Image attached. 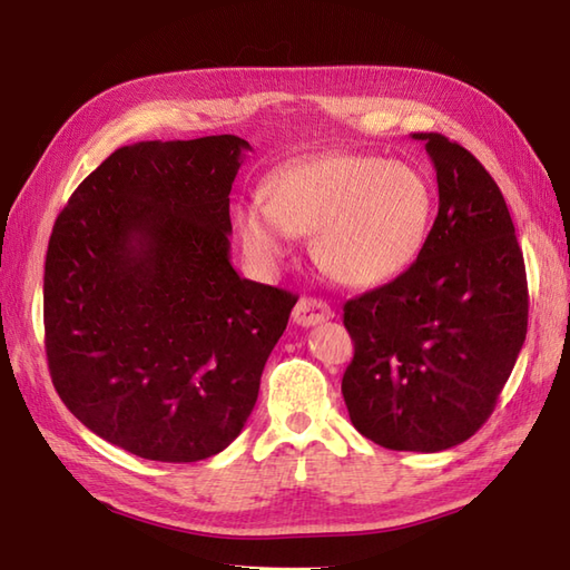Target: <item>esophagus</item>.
Segmentation results:
<instances>
[{
  "instance_id": "esophagus-1",
  "label": "esophagus",
  "mask_w": 570,
  "mask_h": 570,
  "mask_svg": "<svg viewBox=\"0 0 570 570\" xmlns=\"http://www.w3.org/2000/svg\"><path fill=\"white\" fill-rule=\"evenodd\" d=\"M332 317V309L327 302L315 297H302L293 309V322L299 327H315V324L327 322Z\"/></svg>"
}]
</instances>
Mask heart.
Returning a JSON list of instances; mask_svg holds the SVG:
<instances>
[{"label":"heart","mask_w":570,"mask_h":570,"mask_svg":"<svg viewBox=\"0 0 570 570\" xmlns=\"http://www.w3.org/2000/svg\"><path fill=\"white\" fill-rule=\"evenodd\" d=\"M435 199L428 179L405 161L330 155L275 174L268 202L238 206L236 228L248 258L281 265L295 236L336 283L376 287L403 275L423 253Z\"/></svg>","instance_id":"1"}]
</instances>
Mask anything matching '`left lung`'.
I'll return each instance as SVG.
<instances>
[{
    "label": "left lung",
    "instance_id": "8db88e82",
    "mask_svg": "<svg viewBox=\"0 0 570 570\" xmlns=\"http://www.w3.org/2000/svg\"><path fill=\"white\" fill-rule=\"evenodd\" d=\"M438 177L423 253L396 281L344 305L352 423L389 450L440 452L480 431L527 340L524 255L502 191L478 159L417 132Z\"/></svg>",
    "mask_w": 570,
    "mask_h": 570
}]
</instances>
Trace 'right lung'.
I'll use <instances>...</instances> for the list:
<instances>
[{"mask_svg":"<svg viewBox=\"0 0 570 570\" xmlns=\"http://www.w3.org/2000/svg\"><path fill=\"white\" fill-rule=\"evenodd\" d=\"M236 135L115 149L56 218L43 271L46 356L88 431L137 458L226 450L297 297L230 265Z\"/></svg>","mask_w":570,"mask_h":570,"instance_id":"right-lung-1","label":"right lung"}]
</instances>
